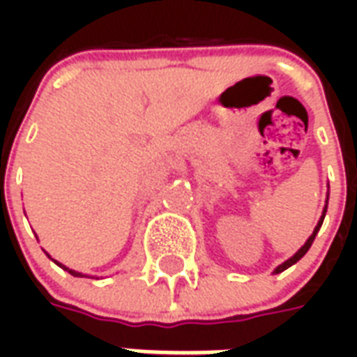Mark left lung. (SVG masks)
<instances>
[{
	"mask_svg": "<svg viewBox=\"0 0 357 357\" xmlns=\"http://www.w3.org/2000/svg\"><path fill=\"white\" fill-rule=\"evenodd\" d=\"M327 202H329V193H327V201H325V206H323L321 218H319V222H317V225H315V227H314V233H312V235L307 237L306 243H304V245H302V247H300L298 250H296V252H294V255H292L291 258H289V260H284V262L281 264V266H277V268L273 269V273H281V271H284V269H287V268H291L292 264L298 262L300 258H302V256L306 255L307 250H310V247H312V243H314V239H315V235H317V231H319V227H321V224H323V220H325V212H327Z\"/></svg>",
	"mask_w": 357,
	"mask_h": 357,
	"instance_id": "left-lung-1",
	"label": "left lung"
}]
</instances>
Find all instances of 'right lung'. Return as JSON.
Returning a JSON list of instances; mask_svg holds the SVG:
<instances>
[{"instance_id": "obj_1", "label": "right lung", "mask_w": 357, "mask_h": 357, "mask_svg": "<svg viewBox=\"0 0 357 357\" xmlns=\"http://www.w3.org/2000/svg\"><path fill=\"white\" fill-rule=\"evenodd\" d=\"M57 266H61V268H63V269H66V271H68L70 275H74V277H84V275H82V273H80V271H74V269H68V268H66V266H63V264H59V262H57Z\"/></svg>"}]
</instances>
